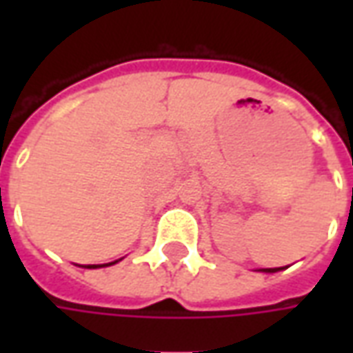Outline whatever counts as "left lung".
Masks as SVG:
<instances>
[{
	"label": "left lung",
	"instance_id": "left-lung-1",
	"mask_svg": "<svg viewBox=\"0 0 353 353\" xmlns=\"http://www.w3.org/2000/svg\"><path fill=\"white\" fill-rule=\"evenodd\" d=\"M278 270H283V266H280V268H261V272H268V274L278 272Z\"/></svg>",
	"mask_w": 353,
	"mask_h": 353
}]
</instances>
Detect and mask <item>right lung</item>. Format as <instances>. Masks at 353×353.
<instances>
[{"instance_id": "right-lung-1", "label": "right lung", "mask_w": 353, "mask_h": 353, "mask_svg": "<svg viewBox=\"0 0 353 353\" xmlns=\"http://www.w3.org/2000/svg\"><path fill=\"white\" fill-rule=\"evenodd\" d=\"M121 261V259H119ZM119 261H113V263H105V265H79V266H83V268H101V266H111V265H115V263H119Z\"/></svg>"}]
</instances>
